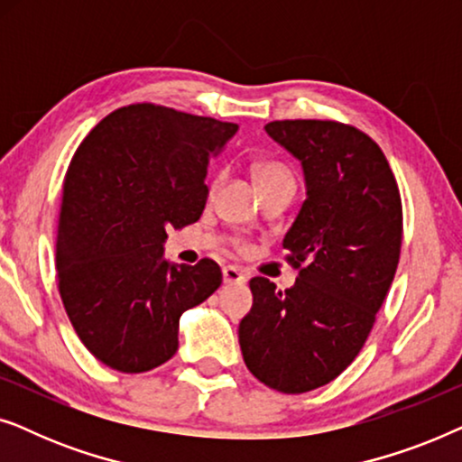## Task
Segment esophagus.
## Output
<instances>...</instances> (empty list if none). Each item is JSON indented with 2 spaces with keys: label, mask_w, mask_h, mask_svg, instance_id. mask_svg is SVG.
Listing matches in <instances>:
<instances>
[{
  "label": "esophagus",
  "mask_w": 462,
  "mask_h": 462,
  "mask_svg": "<svg viewBox=\"0 0 462 462\" xmlns=\"http://www.w3.org/2000/svg\"><path fill=\"white\" fill-rule=\"evenodd\" d=\"M223 280L225 283H245V275L237 267L229 264V267L223 269Z\"/></svg>",
  "instance_id": "esophagus-1"
}]
</instances>
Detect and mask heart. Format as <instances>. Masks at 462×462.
<instances>
[{
	"label": "heart",
	"instance_id": "obj_1",
	"mask_svg": "<svg viewBox=\"0 0 462 462\" xmlns=\"http://www.w3.org/2000/svg\"><path fill=\"white\" fill-rule=\"evenodd\" d=\"M258 182L263 180H271V179H282V176H290V172L280 163H263L261 168H258Z\"/></svg>",
	"mask_w": 462,
	"mask_h": 462
}]
</instances>
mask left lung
Wrapping results in <instances>:
<instances>
[{"label": "left lung", "instance_id": "8db88e82", "mask_svg": "<svg viewBox=\"0 0 462 462\" xmlns=\"http://www.w3.org/2000/svg\"><path fill=\"white\" fill-rule=\"evenodd\" d=\"M264 132L300 162L307 198L282 245L294 286L250 280L239 324L244 362L282 393L334 381L362 351L393 282L402 248V199L381 147L338 122L286 119Z\"/></svg>", "mask_w": 462, "mask_h": 462}]
</instances>
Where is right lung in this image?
Instances as JSON below:
<instances>
[{
	"label": "right lung",
	"mask_w": 462,
	"mask_h": 462,
	"mask_svg": "<svg viewBox=\"0 0 462 462\" xmlns=\"http://www.w3.org/2000/svg\"><path fill=\"white\" fill-rule=\"evenodd\" d=\"M237 124L160 105L106 116L75 151L62 187L56 271L81 343L113 370L138 374L179 349V321L223 283L220 267L163 256L168 229L199 220L210 157Z\"/></svg>",
	"instance_id": "obj_1"
}]
</instances>
